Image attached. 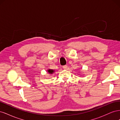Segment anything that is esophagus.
I'll return each instance as SVG.
<instances>
[{
	"label": "esophagus",
	"instance_id": "esophagus-1",
	"mask_svg": "<svg viewBox=\"0 0 120 120\" xmlns=\"http://www.w3.org/2000/svg\"><path fill=\"white\" fill-rule=\"evenodd\" d=\"M63 68L64 70H67V69L68 68V66H67V65H64V66L63 67Z\"/></svg>",
	"mask_w": 120,
	"mask_h": 120
}]
</instances>
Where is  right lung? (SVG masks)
I'll use <instances>...</instances> for the list:
<instances>
[{
    "label": "right lung",
    "mask_w": 120,
    "mask_h": 120,
    "mask_svg": "<svg viewBox=\"0 0 120 120\" xmlns=\"http://www.w3.org/2000/svg\"><path fill=\"white\" fill-rule=\"evenodd\" d=\"M48 71L49 74H52L53 72H54V71L53 70H50V69H49V70H48Z\"/></svg>",
    "instance_id": "right-lung-1"
}]
</instances>
